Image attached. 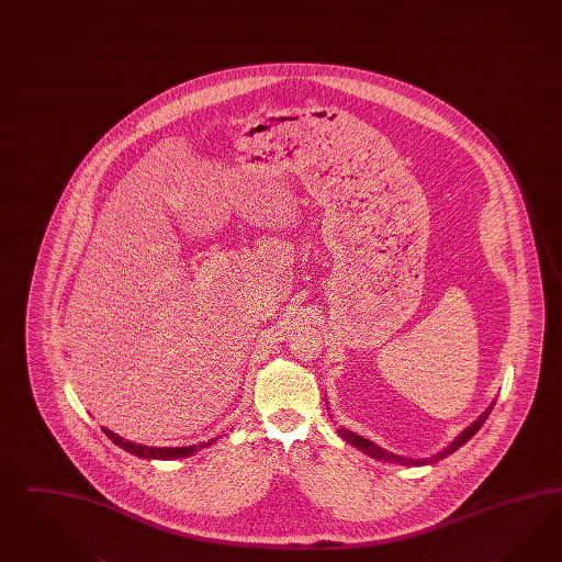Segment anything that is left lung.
<instances>
[{"label": "left lung", "mask_w": 562, "mask_h": 562, "mask_svg": "<svg viewBox=\"0 0 562 562\" xmlns=\"http://www.w3.org/2000/svg\"><path fill=\"white\" fill-rule=\"evenodd\" d=\"M495 407V401L491 403V407L471 425V427H467L458 438H456L448 448H443L440 454L431 456V458H417V460H413V458H405V456L393 454V452H386L384 448H380L376 446L374 441L366 440L362 436H358V434H353V431H349L346 427H341L339 429V436L344 438V440L351 443V446H356L358 450H362L368 456H372V458H376V460H386V462H398V464H405V467H424V464H434V462H438L441 458H446V456L452 454L456 452L460 446H464L467 441L471 440L472 436L483 427V424L486 422V417H488V413L491 409Z\"/></svg>", "instance_id": "1"}]
</instances>
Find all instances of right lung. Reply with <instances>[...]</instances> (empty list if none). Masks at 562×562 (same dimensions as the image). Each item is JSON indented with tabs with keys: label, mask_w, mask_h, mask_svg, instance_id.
<instances>
[{
	"label": "right lung",
	"mask_w": 562,
	"mask_h": 562,
	"mask_svg": "<svg viewBox=\"0 0 562 562\" xmlns=\"http://www.w3.org/2000/svg\"><path fill=\"white\" fill-rule=\"evenodd\" d=\"M110 440L114 441L116 446H121L122 450L131 452V454L138 456V458H147V460H173V458H186V456L196 454L198 450L211 446L214 440L202 441L196 446H182V448H151V446H143V443H135V441L122 440L121 436H116L114 431H110L106 427H102Z\"/></svg>",
	"instance_id": "add662e5"
}]
</instances>
